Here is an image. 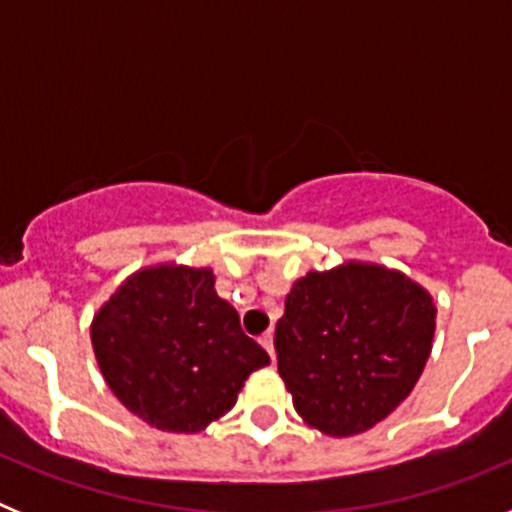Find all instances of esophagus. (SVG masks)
<instances>
[{
    "label": "esophagus",
    "instance_id": "obj_1",
    "mask_svg": "<svg viewBox=\"0 0 512 512\" xmlns=\"http://www.w3.org/2000/svg\"><path fill=\"white\" fill-rule=\"evenodd\" d=\"M259 343L266 348V354H269L271 359H274V330H266L264 336L259 338Z\"/></svg>",
    "mask_w": 512,
    "mask_h": 512
}]
</instances>
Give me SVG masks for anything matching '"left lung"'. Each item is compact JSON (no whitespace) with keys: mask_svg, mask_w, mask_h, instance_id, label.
Instances as JSON below:
<instances>
[{"mask_svg":"<svg viewBox=\"0 0 512 512\" xmlns=\"http://www.w3.org/2000/svg\"><path fill=\"white\" fill-rule=\"evenodd\" d=\"M433 330L431 295L400 271L369 264L310 271L277 323L279 377L307 425L354 436L410 395Z\"/></svg>","mask_w":512,"mask_h":512,"instance_id":"obj_1","label":"left lung"}]
</instances>
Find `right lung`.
Listing matches in <instances>:
<instances>
[{
    "label": "right lung",
    "mask_w": 512,
    "mask_h": 512,
    "mask_svg": "<svg viewBox=\"0 0 512 512\" xmlns=\"http://www.w3.org/2000/svg\"><path fill=\"white\" fill-rule=\"evenodd\" d=\"M117 400L161 431L197 433L228 413L269 354L220 300L210 269L156 266L117 289L92 323Z\"/></svg>",
    "instance_id": "right-lung-1"
}]
</instances>
